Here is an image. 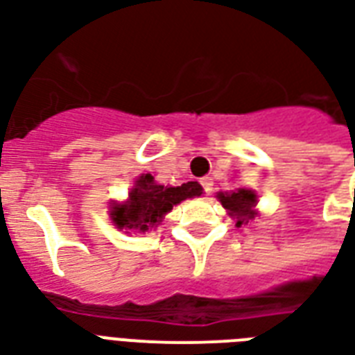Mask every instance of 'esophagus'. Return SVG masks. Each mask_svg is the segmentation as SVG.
<instances>
[{"mask_svg": "<svg viewBox=\"0 0 355 355\" xmlns=\"http://www.w3.org/2000/svg\"><path fill=\"white\" fill-rule=\"evenodd\" d=\"M201 186H203L205 193H211V191H212V178L211 177L201 178Z\"/></svg>", "mask_w": 355, "mask_h": 355, "instance_id": "1", "label": "esophagus"}]
</instances>
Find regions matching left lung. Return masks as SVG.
I'll return each mask as SVG.
<instances>
[{"mask_svg":"<svg viewBox=\"0 0 355 355\" xmlns=\"http://www.w3.org/2000/svg\"><path fill=\"white\" fill-rule=\"evenodd\" d=\"M218 201L222 203L224 209H227L230 216L237 220V225H246L256 218V203H258V196L256 191L246 190V188H239L237 191H220L216 196Z\"/></svg>","mask_w":355,"mask_h":355,"instance_id":"obj_1","label":"left lung"}]
</instances>
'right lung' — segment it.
Returning <instances> with one entry per match:
<instances>
[{
  "mask_svg": "<svg viewBox=\"0 0 355 355\" xmlns=\"http://www.w3.org/2000/svg\"><path fill=\"white\" fill-rule=\"evenodd\" d=\"M201 193L203 188L198 182H186L175 188L162 186L157 184L150 173H146L135 180L128 201L111 205V220L118 230H135L139 233H146L162 224L165 214L175 205Z\"/></svg>",
  "mask_w": 355,
  "mask_h": 355,
  "instance_id": "add662e5",
  "label": "right lung"
}]
</instances>
